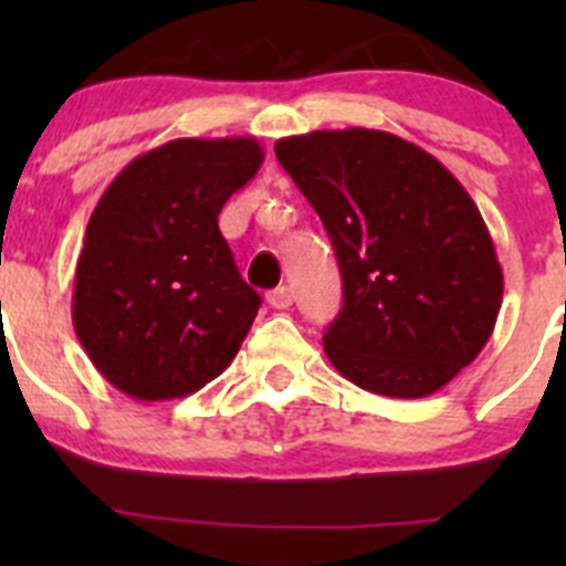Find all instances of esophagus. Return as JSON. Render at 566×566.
Returning a JSON list of instances; mask_svg holds the SVG:
<instances>
[{
  "label": "esophagus",
  "instance_id": "obj_1",
  "mask_svg": "<svg viewBox=\"0 0 566 566\" xmlns=\"http://www.w3.org/2000/svg\"><path fill=\"white\" fill-rule=\"evenodd\" d=\"M268 304H271L273 310H287V306L293 304V290H290L287 284H279L276 290L268 293Z\"/></svg>",
  "mask_w": 566,
  "mask_h": 566
}]
</instances>
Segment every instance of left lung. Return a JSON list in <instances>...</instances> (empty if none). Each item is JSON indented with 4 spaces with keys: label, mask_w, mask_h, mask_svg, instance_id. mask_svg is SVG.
Wrapping results in <instances>:
<instances>
[{
    "label": "left lung",
    "mask_w": 566,
    "mask_h": 566,
    "mask_svg": "<svg viewBox=\"0 0 566 566\" xmlns=\"http://www.w3.org/2000/svg\"><path fill=\"white\" fill-rule=\"evenodd\" d=\"M276 158L317 210L345 304L323 347L384 397L436 394L488 345L504 273L482 213L421 147L373 128L312 130Z\"/></svg>",
    "instance_id": "1"
}]
</instances>
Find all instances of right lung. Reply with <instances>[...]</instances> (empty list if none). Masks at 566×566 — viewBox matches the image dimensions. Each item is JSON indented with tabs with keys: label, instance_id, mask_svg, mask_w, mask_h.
Masks as SVG:
<instances>
[{
	"label": "right lung",
	"instance_id": "add662e5",
	"mask_svg": "<svg viewBox=\"0 0 566 566\" xmlns=\"http://www.w3.org/2000/svg\"><path fill=\"white\" fill-rule=\"evenodd\" d=\"M262 158L254 136L175 139L134 158L98 199L73 279V328L117 391L188 397L241 350L260 295L238 273L219 213Z\"/></svg>",
	"mask_w": 566,
	"mask_h": 566
}]
</instances>
